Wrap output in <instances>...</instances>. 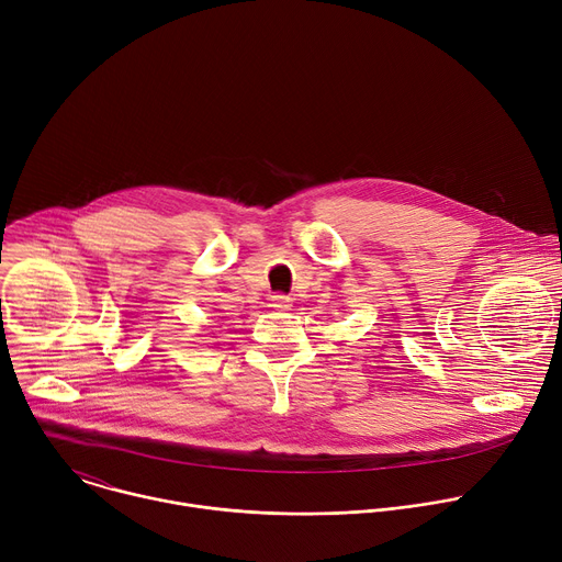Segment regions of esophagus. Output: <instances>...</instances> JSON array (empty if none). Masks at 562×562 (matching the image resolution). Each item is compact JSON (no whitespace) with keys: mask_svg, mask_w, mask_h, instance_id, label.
Returning <instances> with one entry per match:
<instances>
[{"mask_svg":"<svg viewBox=\"0 0 562 562\" xmlns=\"http://www.w3.org/2000/svg\"><path fill=\"white\" fill-rule=\"evenodd\" d=\"M291 304H293V297L286 295V293H273L271 295V306L278 308V311H286Z\"/></svg>","mask_w":562,"mask_h":562,"instance_id":"obj_1","label":"esophagus"}]
</instances>
